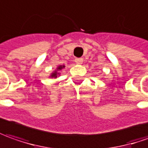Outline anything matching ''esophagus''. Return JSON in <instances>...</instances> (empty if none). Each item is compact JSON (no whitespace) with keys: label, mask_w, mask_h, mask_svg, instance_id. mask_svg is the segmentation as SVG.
<instances>
[{"label":"esophagus","mask_w":148,"mask_h":148,"mask_svg":"<svg viewBox=\"0 0 148 148\" xmlns=\"http://www.w3.org/2000/svg\"><path fill=\"white\" fill-rule=\"evenodd\" d=\"M75 62L78 64V65H81L82 64V62H83V59L82 58H76L75 59Z\"/></svg>","instance_id":"34e87169"}]
</instances>
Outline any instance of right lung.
Masks as SVG:
<instances>
[{"label": "right lung", "instance_id": "right-lung-1", "mask_svg": "<svg viewBox=\"0 0 148 148\" xmlns=\"http://www.w3.org/2000/svg\"><path fill=\"white\" fill-rule=\"evenodd\" d=\"M65 68V66L64 65H60V66H58L56 68V70L53 71V73H51L50 74V78H58L60 75H61V73H60V71H61L62 69H64Z\"/></svg>", "mask_w": 148, "mask_h": 148}]
</instances>
